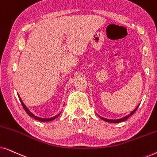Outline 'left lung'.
I'll list each match as a JSON object with an SVG mask.
<instances>
[{
    "label": "left lung",
    "instance_id": "left-lung-1",
    "mask_svg": "<svg viewBox=\"0 0 157 157\" xmlns=\"http://www.w3.org/2000/svg\"><path fill=\"white\" fill-rule=\"evenodd\" d=\"M139 106V104L136 107V108H135V109H134V110H133V111H132V112H131V113H129V114H128L127 116H125V117H123V118H121V119H106V118H104V117H100V116H98V114H97V115H98V117H99L102 120H104V121H106V122H110V123H119V122H122V121H126V120L127 119H128V118H129V117H131V116L134 114L135 111H136V109H138Z\"/></svg>",
    "mask_w": 157,
    "mask_h": 157
}]
</instances>
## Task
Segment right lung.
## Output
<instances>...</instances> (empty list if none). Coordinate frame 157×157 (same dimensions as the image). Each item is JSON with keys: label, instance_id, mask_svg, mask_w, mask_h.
Returning <instances> with one entry per match:
<instances>
[{"label": "right lung", "instance_id": "right-lung-1", "mask_svg": "<svg viewBox=\"0 0 157 157\" xmlns=\"http://www.w3.org/2000/svg\"><path fill=\"white\" fill-rule=\"evenodd\" d=\"M18 97H19V99H20V101H21V104H22V106H23V109H24V110L25 111V112H26L27 113H28V115H29L30 117H32V118H33V119H35L36 120H38V121H53V120H54L55 119H56V118L59 117V116L61 114V112H60L59 114H57V115H56V116H54V117H51V118H40V117H37V116H36V115H34L33 113L31 112V111L29 110V109L27 108V106H25V105L24 104V103L23 102V101L21 100V98H20V96H18Z\"/></svg>", "mask_w": 157, "mask_h": 157}]
</instances>
